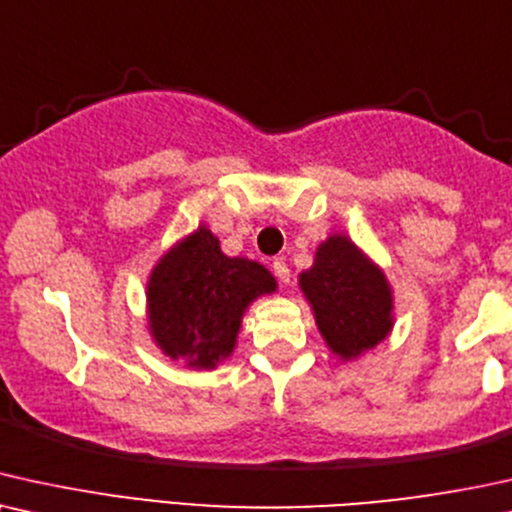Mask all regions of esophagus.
Wrapping results in <instances>:
<instances>
[{
  "label": "esophagus",
  "instance_id": "esophagus-1",
  "mask_svg": "<svg viewBox=\"0 0 512 512\" xmlns=\"http://www.w3.org/2000/svg\"><path fill=\"white\" fill-rule=\"evenodd\" d=\"M271 267H274V274H276V278L281 283H290V269H288V264H285L283 260H274V264H271Z\"/></svg>",
  "mask_w": 512,
  "mask_h": 512
}]
</instances>
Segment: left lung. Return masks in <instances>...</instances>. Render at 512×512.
Wrapping results in <instances>:
<instances>
[{
	"label": "left lung",
	"instance_id": "8db88e82",
	"mask_svg": "<svg viewBox=\"0 0 512 512\" xmlns=\"http://www.w3.org/2000/svg\"><path fill=\"white\" fill-rule=\"evenodd\" d=\"M327 349L342 360L360 358L393 330V290L386 274L349 236L318 245L313 267L299 274Z\"/></svg>",
	"mask_w": 512,
	"mask_h": 512
}]
</instances>
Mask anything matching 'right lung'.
I'll return each mask as SVG.
<instances>
[{"mask_svg":"<svg viewBox=\"0 0 512 512\" xmlns=\"http://www.w3.org/2000/svg\"><path fill=\"white\" fill-rule=\"evenodd\" d=\"M271 292L276 278L260 262L227 257L201 224L163 252L149 274V335L170 360L215 370L236 349L245 309Z\"/></svg>","mask_w":512,"mask_h":512,"instance_id":"right-lung-1","label":"right lung"}]
</instances>
